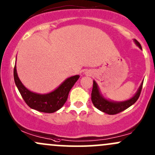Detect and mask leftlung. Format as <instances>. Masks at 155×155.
<instances>
[{
  "mask_svg": "<svg viewBox=\"0 0 155 155\" xmlns=\"http://www.w3.org/2000/svg\"><path fill=\"white\" fill-rule=\"evenodd\" d=\"M134 42H135L136 45L140 48V49H142L139 42H137L136 40H134ZM143 83V81H142L140 87L138 88L135 96L132 97L130 99L127 100V101H124L117 102V101H110V100H107L105 98H104V96L100 93L99 88H98L97 83L95 81H93V90H92L91 93L92 102H93V105L98 110H99L100 111L109 114V115H115V114L120 113V112L125 110L126 109L130 107V106H132V104H134L137 101V100L138 99L139 96L140 95Z\"/></svg>",
  "mask_w": 155,
  "mask_h": 155,
  "instance_id": "obj_1",
  "label": "left lung"
}]
</instances>
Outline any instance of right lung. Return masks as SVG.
<instances>
[{
  "instance_id": "add662e5",
  "label": "right lung",
  "mask_w": 155,
  "mask_h": 155,
  "mask_svg": "<svg viewBox=\"0 0 155 155\" xmlns=\"http://www.w3.org/2000/svg\"><path fill=\"white\" fill-rule=\"evenodd\" d=\"M79 78V75L71 76L64 80L54 91L46 94H39L30 91L23 85L18 76L16 65L14 68L15 84L25 102L33 110L46 113H54L63 106L67 101L70 91Z\"/></svg>"
}]
</instances>
